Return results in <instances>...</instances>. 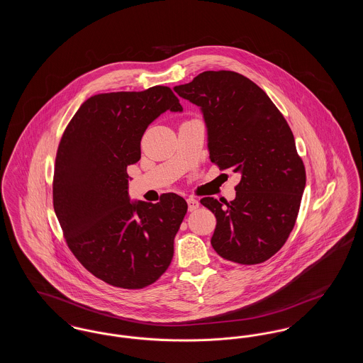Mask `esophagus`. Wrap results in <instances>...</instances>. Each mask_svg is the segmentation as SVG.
Wrapping results in <instances>:
<instances>
[{
  "label": "esophagus",
  "instance_id": "obj_1",
  "mask_svg": "<svg viewBox=\"0 0 363 363\" xmlns=\"http://www.w3.org/2000/svg\"><path fill=\"white\" fill-rule=\"evenodd\" d=\"M186 201H188V209H189L190 212H191V211H196V209L199 208V201H197L196 199L189 197Z\"/></svg>",
  "mask_w": 363,
  "mask_h": 363
}]
</instances>
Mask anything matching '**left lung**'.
<instances>
[{"mask_svg": "<svg viewBox=\"0 0 363 363\" xmlns=\"http://www.w3.org/2000/svg\"><path fill=\"white\" fill-rule=\"evenodd\" d=\"M174 91L201 107L211 162L241 175L235 200H200L216 218L212 247L243 265L271 259L293 231L306 185L289 123L257 84L233 70L203 72Z\"/></svg>", "mask_w": 363, "mask_h": 363, "instance_id": "1", "label": "left lung"}]
</instances>
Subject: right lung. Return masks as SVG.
I'll return each mask as SVG.
<instances>
[{
    "instance_id": "right-lung-1",
    "label": "right lung",
    "mask_w": 363,
    "mask_h": 363,
    "mask_svg": "<svg viewBox=\"0 0 363 363\" xmlns=\"http://www.w3.org/2000/svg\"><path fill=\"white\" fill-rule=\"evenodd\" d=\"M166 110L182 106L170 86L98 94L86 99L60 140L52 206L73 256L114 287L138 290L169 268L186 201L164 193L159 203L128 196V166L140 160V141Z\"/></svg>"
}]
</instances>
